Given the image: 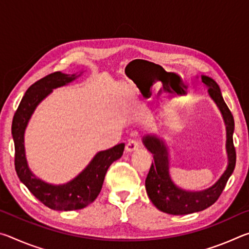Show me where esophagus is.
<instances>
[{"label":"esophagus","instance_id":"1","mask_svg":"<svg viewBox=\"0 0 249 249\" xmlns=\"http://www.w3.org/2000/svg\"><path fill=\"white\" fill-rule=\"evenodd\" d=\"M138 148H140V142L136 140H130L125 147L126 151H128V153H133V151L137 150Z\"/></svg>","mask_w":249,"mask_h":249}]
</instances>
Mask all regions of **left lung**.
<instances>
[{
    "label": "left lung",
    "instance_id": "1",
    "mask_svg": "<svg viewBox=\"0 0 249 249\" xmlns=\"http://www.w3.org/2000/svg\"><path fill=\"white\" fill-rule=\"evenodd\" d=\"M201 83L208 88L209 95L220 108L226 125V151L229 163L224 174L212 187L202 191H187L177 187L169 175L168 147L165 142L155 135H147L142 138L146 148L154 155V162L151 163L145 181L147 195L156 208L172 215L200 212L215 203L224 190L227 180L233 174L236 163V151L233 142V115L223 100L218 84L206 75H201Z\"/></svg>",
    "mask_w": 249,
    "mask_h": 249
}]
</instances>
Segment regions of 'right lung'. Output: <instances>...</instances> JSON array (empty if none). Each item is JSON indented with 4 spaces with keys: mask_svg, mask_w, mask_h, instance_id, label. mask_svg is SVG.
<instances>
[{
    "mask_svg": "<svg viewBox=\"0 0 249 249\" xmlns=\"http://www.w3.org/2000/svg\"><path fill=\"white\" fill-rule=\"evenodd\" d=\"M66 74L60 71L46 75L32 84L24 94L16 109L12 135L15 146V170L19 180L26 185L41 203L56 211H73L86 208L92 203L102 189L108 167L123 155L125 144L116 145L94 156L81 174L65 184H50L34 176L29 169L25 155L24 134L34 111L46 96L56 88L66 86L81 75Z\"/></svg>",
    "mask_w": 249,
    "mask_h": 249,
    "instance_id": "obj_1",
    "label": "right lung"
}]
</instances>
